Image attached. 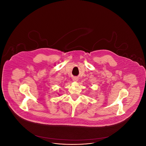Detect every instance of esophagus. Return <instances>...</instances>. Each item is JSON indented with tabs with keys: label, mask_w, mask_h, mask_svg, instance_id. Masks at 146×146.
Segmentation results:
<instances>
[{
	"label": "esophagus",
	"mask_w": 146,
	"mask_h": 146,
	"mask_svg": "<svg viewBox=\"0 0 146 146\" xmlns=\"http://www.w3.org/2000/svg\"><path fill=\"white\" fill-rule=\"evenodd\" d=\"M73 80H74V81H78V78H76V77H73Z\"/></svg>",
	"instance_id": "34e87169"
}]
</instances>
